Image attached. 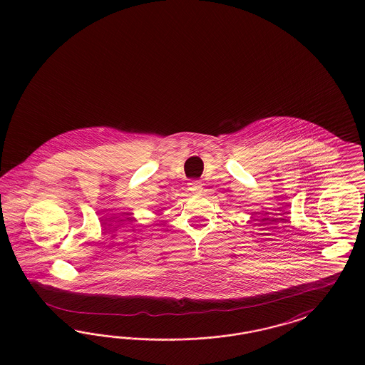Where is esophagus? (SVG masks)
Here are the masks:
<instances>
[{
    "label": "esophagus",
    "instance_id": "esophagus-1",
    "mask_svg": "<svg viewBox=\"0 0 365 365\" xmlns=\"http://www.w3.org/2000/svg\"><path fill=\"white\" fill-rule=\"evenodd\" d=\"M189 187L194 192H201L202 191V183H201V180H190Z\"/></svg>",
    "mask_w": 365,
    "mask_h": 365
}]
</instances>
